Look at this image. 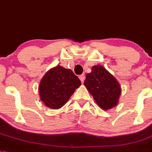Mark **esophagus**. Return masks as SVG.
Returning a JSON list of instances; mask_svg holds the SVG:
<instances>
[{"mask_svg": "<svg viewBox=\"0 0 152 152\" xmlns=\"http://www.w3.org/2000/svg\"><path fill=\"white\" fill-rule=\"evenodd\" d=\"M79 78H80L81 83H83L84 80H85V76H84V75H80V76H79Z\"/></svg>", "mask_w": 152, "mask_h": 152, "instance_id": "obj_1", "label": "esophagus"}]
</instances>
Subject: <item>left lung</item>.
<instances>
[{
  "mask_svg": "<svg viewBox=\"0 0 152 152\" xmlns=\"http://www.w3.org/2000/svg\"><path fill=\"white\" fill-rule=\"evenodd\" d=\"M91 70L84 82L87 90L101 109L107 110L114 107L121 94L119 83L104 66H94Z\"/></svg>",
  "mask_w": 152,
  "mask_h": 152,
  "instance_id": "left-lung-1",
  "label": "left lung"
}]
</instances>
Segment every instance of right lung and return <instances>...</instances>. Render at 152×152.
Here are the masks:
<instances>
[{"label":"right lung","instance_id":"1","mask_svg":"<svg viewBox=\"0 0 152 152\" xmlns=\"http://www.w3.org/2000/svg\"><path fill=\"white\" fill-rule=\"evenodd\" d=\"M81 81L71 69L57 66L45 74L39 83L41 100L51 109H59L67 103Z\"/></svg>","mask_w":152,"mask_h":152}]
</instances>
